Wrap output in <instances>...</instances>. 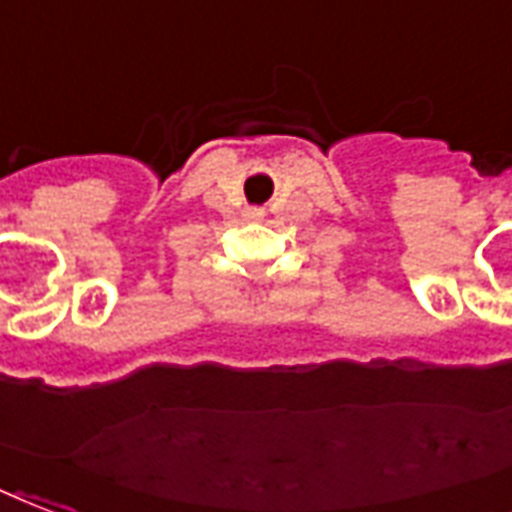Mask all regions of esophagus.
Wrapping results in <instances>:
<instances>
[{
  "label": "esophagus",
  "instance_id": "obj_1",
  "mask_svg": "<svg viewBox=\"0 0 512 512\" xmlns=\"http://www.w3.org/2000/svg\"><path fill=\"white\" fill-rule=\"evenodd\" d=\"M248 215H251V218H261V215H264V213H261V210H256V207H253V210H248Z\"/></svg>",
  "mask_w": 512,
  "mask_h": 512
}]
</instances>
